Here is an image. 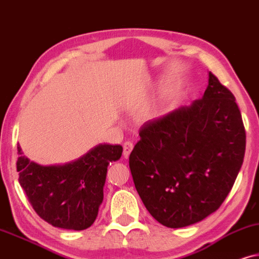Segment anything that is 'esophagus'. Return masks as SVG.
<instances>
[{
    "label": "esophagus",
    "mask_w": 259,
    "mask_h": 259,
    "mask_svg": "<svg viewBox=\"0 0 259 259\" xmlns=\"http://www.w3.org/2000/svg\"><path fill=\"white\" fill-rule=\"evenodd\" d=\"M133 148H134V144L130 142V141H127V142L124 143V146H123V157L124 158H127L130 153H132Z\"/></svg>",
    "instance_id": "esophagus-1"
}]
</instances>
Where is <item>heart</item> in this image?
Masks as SVG:
<instances>
[{
  "mask_svg": "<svg viewBox=\"0 0 259 259\" xmlns=\"http://www.w3.org/2000/svg\"><path fill=\"white\" fill-rule=\"evenodd\" d=\"M162 109H163V104H162V103H158V104L154 106V111L155 112H160Z\"/></svg>",
  "mask_w": 259,
  "mask_h": 259,
  "instance_id": "b5f03b06",
  "label": "heart"
}]
</instances>
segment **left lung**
Wrapping results in <instances>:
<instances>
[{"instance_id": "1", "label": "left lung", "mask_w": 259, "mask_h": 259, "mask_svg": "<svg viewBox=\"0 0 259 259\" xmlns=\"http://www.w3.org/2000/svg\"><path fill=\"white\" fill-rule=\"evenodd\" d=\"M245 143L234 96L208 72L201 99L141 129L129 165L148 212L171 229L212 214L236 181Z\"/></svg>"}]
</instances>
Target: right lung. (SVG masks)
Instances as JSON below:
<instances>
[{
    "mask_svg": "<svg viewBox=\"0 0 259 259\" xmlns=\"http://www.w3.org/2000/svg\"><path fill=\"white\" fill-rule=\"evenodd\" d=\"M122 151L119 144H98L68 163L41 165L17 146L19 182L45 222L65 230H85L98 215L110 162L118 161Z\"/></svg>",
    "mask_w": 259,
    "mask_h": 259,
    "instance_id": "obj_1",
    "label": "right lung"
}]
</instances>
